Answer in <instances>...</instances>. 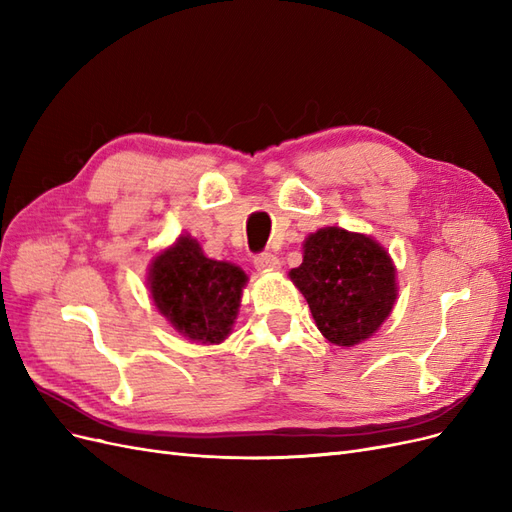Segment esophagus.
I'll return each mask as SVG.
<instances>
[{
	"label": "esophagus",
	"mask_w": 512,
	"mask_h": 512,
	"mask_svg": "<svg viewBox=\"0 0 512 512\" xmlns=\"http://www.w3.org/2000/svg\"><path fill=\"white\" fill-rule=\"evenodd\" d=\"M254 267L258 269V271H279L281 269V260L275 256V254H258L256 258H254Z\"/></svg>",
	"instance_id": "esophagus-1"
}]
</instances>
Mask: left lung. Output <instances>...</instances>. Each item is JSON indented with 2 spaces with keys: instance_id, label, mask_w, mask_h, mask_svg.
Segmentation results:
<instances>
[{
  "instance_id": "left-lung-1",
  "label": "left lung",
  "mask_w": 512,
  "mask_h": 512,
  "mask_svg": "<svg viewBox=\"0 0 512 512\" xmlns=\"http://www.w3.org/2000/svg\"><path fill=\"white\" fill-rule=\"evenodd\" d=\"M315 326L339 347L373 337L392 313L396 267L373 237L326 226L303 243V264L290 271Z\"/></svg>"
}]
</instances>
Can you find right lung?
<instances>
[{
	"label": "right lung",
	"instance_id": "1",
	"mask_svg": "<svg viewBox=\"0 0 512 512\" xmlns=\"http://www.w3.org/2000/svg\"><path fill=\"white\" fill-rule=\"evenodd\" d=\"M248 275L224 260L203 254L197 239L178 237L156 254L148 269L154 307L190 341L218 345L233 330Z\"/></svg>",
	"mask_w": 512,
	"mask_h": 512
}]
</instances>
